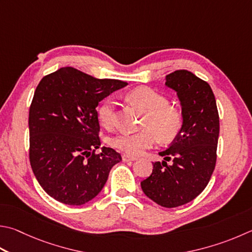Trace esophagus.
Instances as JSON below:
<instances>
[{"mask_svg": "<svg viewBox=\"0 0 252 252\" xmlns=\"http://www.w3.org/2000/svg\"><path fill=\"white\" fill-rule=\"evenodd\" d=\"M122 159L125 162H129V161H136V158L135 157H131V155H127V154H123L122 155Z\"/></svg>", "mask_w": 252, "mask_h": 252, "instance_id": "34e87169", "label": "esophagus"}]
</instances>
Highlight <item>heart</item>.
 <instances>
[{
	"label": "heart",
	"instance_id": "heart-1",
	"mask_svg": "<svg viewBox=\"0 0 252 252\" xmlns=\"http://www.w3.org/2000/svg\"><path fill=\"white\" fill-rule=\"evenodd\" d=\"M126 98L136 108L145 113L142 120L141 132L119 133L111 139L114 149L129 155H140L151 149L157 140L164 143L176 138L183 126V114L176 107L168 104V99L150 87H139L127 94ZM114 100L107 98L98 107V119L103 126L110 127L113 123Z\"/></svg>",
	"mask_w": 252,
	"mask_h": 252
}]
</instances>
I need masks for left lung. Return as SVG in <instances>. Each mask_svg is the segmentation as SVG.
I'll use <instances>...</instances> for the list:
<instances>
[{"label":"left lung","instance_id":"8db88e82","mask_svg":"<svg viewBox=\"0 0 252 252\" xmlns=\"http://www.w3.org/2000/svg\"><path fill=\"white\" fill-rule=\"evenodd\" d=\"M165 85L177 93L183 126L166 150L164 161L153 163L152 174L141 182L150 199L166 208L191 202L212 177L217 159L219 114L208 82L181 69L166 76ZM172 161L171 164L167 162Z\"/></svg>","mask_w":252,"mask_h":252}]
</instances>
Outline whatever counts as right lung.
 I'll return each instance as SVG.
<instances>
[{
  "label": "right lung",
  "instance_id": "obj_1",
  "mask_svg": "<svg viewBox=\"0 0 252 252\" xmlns=\"http://www.w3.org/2000/svg\"><path fill=\"white\" fill-rule=\"evenodd\" d=\"M127 84L63 67L40 80L30 107V162L43 189L63 204L94 198L121 155L101 145L97 107Z\"/></svg>",
  "mask_w": 252,
  "mask_h": 252
}]
</instances>
